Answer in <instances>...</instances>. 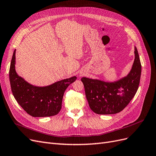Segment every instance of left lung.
Listing matches in <instances>:
<instances>
[{"mask_svg":"<svg viewBox=\"0 0 156 156\" xmlns=\"http://www.w3.org/2000/svg\"><path fill=\"white\" fill-rule=\"evenodd\" d=\"M135 59L129 73L114 82L82 77L86 97L91 110L99 115H112L122 111L137 91L141 64L135 47Z\"/></svg>","mask_w":156,"mask_h":156,"instance_id":"8db88e82","label":"left lung"}]
</instances>
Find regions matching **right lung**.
Wrapping results in <instances>:
<instances>
[{"mask_svg": "<svg viewBox=\"0 0 156 156\" xmlns=\"http://www.w3.org/2000/svg\"><path fill=\"white\" fill-rule=\"evenodd\" d=\"M16 51H13L9 72L12 92L16 100L32 116L46 117L57 115L62 108L65 90L77 77L60 80L45 87L32 85L16 72Z\"/></svg>", "mask_w": 156, "mask_h": 156, "instance_id": "right-lung-1", "label": "right lung"}]
</instances>
